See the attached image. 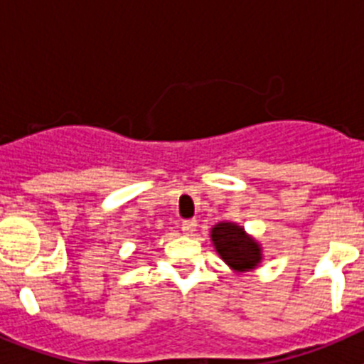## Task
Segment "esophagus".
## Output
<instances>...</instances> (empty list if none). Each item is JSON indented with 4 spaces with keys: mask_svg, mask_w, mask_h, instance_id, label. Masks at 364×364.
<instances>
[{
    "mask_svg": "<svg viewBox=\"0 0 364 364\" xmlns=\"http://www.w3.org/2000/svg\"><path fill=\"white\" fill-rule=\"evenodd\" d=\"M197 226H198V222L195 220V218H191V220H184L182 222V231H184L186 235H195Z\"/></svg>",
    "mask_w": 364,
    "mask_h": 364,
    "instance_id": "34e87169",
    "label": "esophagus"
}]
</instances>
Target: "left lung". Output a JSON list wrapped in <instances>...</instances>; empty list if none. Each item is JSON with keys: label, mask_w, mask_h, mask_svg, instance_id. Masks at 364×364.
I'll return each instance as SVG.
<instances>
[{"label": "left lung", "mask_w": 364, "mask_h": 364, "mask_svg": "<svg viewBox=\"0 0 364 364\" xmlns=\"http://www.w3.org/2000/svg\"><path fill=\"white\" fill-rule=\"evenodd\" d=\"M211 240L220 259L235 272H250L262 260L260 244L233 222H218L211 228Z\"/></svg>", "instance_id": "1"}]
</instances>
